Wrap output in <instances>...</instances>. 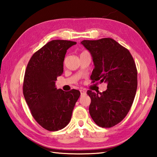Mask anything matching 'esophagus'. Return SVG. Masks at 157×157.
Masks as SVG:
<instances>
[{
  "label": "esophagus",
  "instance_id": "esophagus-1",
  "mask_svg": "<svg viewBox=\"0 0 157 157\" xmlns=\"http://www.w3.org/2000/svg\"><path fill=\"white\" fill-rule=\"evenodd\" d=\"M79 91H80V93H81V95H84V94H86V90H84V89L79 90Z\"/></svg>",
  "mask_w": 157,
  "mask_h": 157
}]
</instances>
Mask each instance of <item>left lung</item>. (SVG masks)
Listing matches in <instances>:
<instances>
[{"label":"left lung","mask_w":157,"mask_h":157,"mask_svg":"<svg viewBox=\"0 0 157 157\" xmlns=\"http://www.w3.org/2000/svg\"><path fill=\"white\" fill-rule=\"evenodd\" d=\"M81 44L93 57V83H107L102 93L87 91L91 100L89 113L99 127H113L123 120L134 102L137 89L136 63L129 50L113 39L84 40Z\"/></svg>","instance_id":"obj_1"}]
</instances>
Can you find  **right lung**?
I'll list each match as a JSON object with an SVG mask.
<instances>
[{
    "mask_svg": "<svg viewBox=\"0 0 157 157\" xmlns=\"http://www.w3.org/2000/svg\"><path fill=\"white\" fill-rule=\"evenodd\" d=\"M77 43L52 40L34 52L26 68L23 85L25 100L35 121L48 131H58L69 123L78 90L63 91L55 86L63 71V60L69 48Z\"/></svg>",
    "mask_w": 157,
    "mask_h": 157,
    "instance_id": "right-lung-1",
    "label": "right lung"
}]
</instances>
